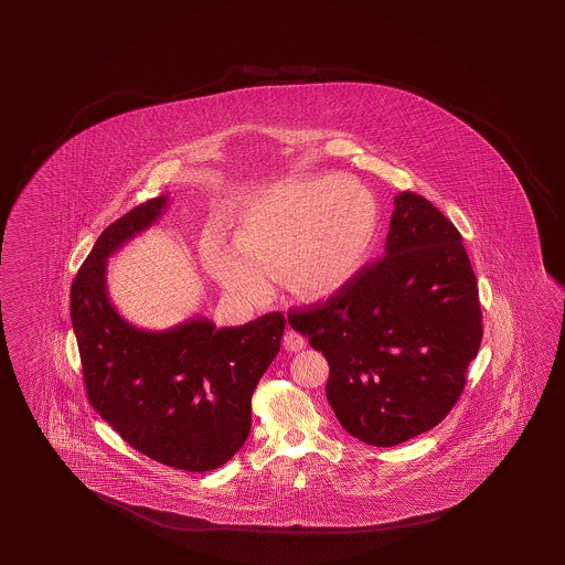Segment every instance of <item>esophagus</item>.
<instances>
[{
	"label": "esophagus",
	"mask_w": 565,
	"mask_h": 565,
	"mask_svg": "<svg viewBox=\"0 0 565 565\" xmlns=\"http://www.w3.org/2000/svg\"><path fill=\"white\" fill-rule=\"evenodd\" d=\"M282 345L287 351H300L305 348V337L297 333V331H292V329H288L285 337H282Z\"/></svg>",
	"instance_id": "34e87169"
}]
</instances>
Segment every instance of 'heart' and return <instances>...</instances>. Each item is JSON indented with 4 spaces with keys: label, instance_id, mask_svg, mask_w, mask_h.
I'll return each instance as SVG.
<instances>
[{
    "label": "heart",
    "instance_id": "b5f03b06",
    "mask_svg": "<svg viewBox=\"0 0 565 565\" xmlns=\"http://www.w3.org/2000/svg\"><path fill=\"white\" fill-rule=\"evenodd\" d=\"M380 226V207L348 175L270 183L244 204L234 244L210 232L200 256L205 270L234 297L260 299L266 275L302 300L337 295L360 275Z\"/></svg>",
    "mask_w": 565,
    "mask_h": 565
}]
</instances>
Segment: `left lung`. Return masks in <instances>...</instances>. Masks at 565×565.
Listing matches in <instances>:
<instances>
[{"label":"left lung","instance_id":"left-lung-1","mask_svg":"<svg viewBox=\"0 0 565 565\" xmlns=\"http://www.w3.org/2000/svg\"><path fill=\"white\" fill-rule=\"evenodd\" d=\"M385 253L288 323L329 361L337 420L372 446L434 428L457 404L482 339L479 287L462 236L418 193H397Z\"/></svg>","mask_w":565,"mask_h":565}]
</instances>
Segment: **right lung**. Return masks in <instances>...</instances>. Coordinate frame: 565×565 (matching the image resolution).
Masks as SVG:
<instances>
[{"instance_id": "add662e5", "label": "right lung", "mask_w": 565, "mask_h": 565, "mask_svg": "<svg viewBox=\"0 0 565 565\" xmlns=\"http://www.w3.org/2000/svg\"><path fill=\"white\" fill-rule=\"evenodd\" d=\"M159 195L113 222L71 288V319L93 408L125 443L173 469L222 467L246 443L254 387L277 358L285 317L222 327L193 317L166 331L122 319L107 292V258L168 207Z\"/></svg>"}]
</instances>
